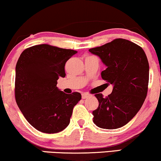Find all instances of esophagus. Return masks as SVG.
<instances>
[{"label":"esophagus","instance_id":"1","mask_svg":"<svg viewBox=\"0 0 161 161\" xmlns=\"http://www.w3.org/2000/svg\"><path fill=\"white\" fill-rule=\"evenodd\" d=\"M90 96L89 94H87V93H83L82 95V99H86L87 97H88Z\"/></svg>","mask_w":161,"mask_h":161}]
</instances>
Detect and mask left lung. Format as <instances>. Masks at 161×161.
<instances>
[{"label": "left lung", "instance_id": "8db88e82", "mask_svg": "<svg viewBox=\"0 0 161 161\" xmlns=\"http://www.w3.org/2000/svg\"><path fill=\"white\" fill-rule=\"evenodd\" d=\"M88 51L98 56L107 66L101 77L114 86L108 97L95 95L99 105L92 112L94 123L102 129L120 128L136 115L147 96L149 64L145 51L123 38Z\"/></svg>", "mask_w": 161, "mask_h": 161}]
</instances>
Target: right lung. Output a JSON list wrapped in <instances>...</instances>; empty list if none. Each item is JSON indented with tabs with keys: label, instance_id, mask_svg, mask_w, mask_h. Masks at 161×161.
<instances>
[{
	"label": "right lung",
	"instance_id": "obj_1",
	"mask_svg": "<svg viewBox=\"0 0 161 161\" xmlns=\"http://www.w3.org/2000/svg\"><path fill=\"white\" fill-rule=\"evenodd\" d=\"M77 53L49 45L24 50L16 66L15 98L26 120L44 133L61 132L69 124L79 92L65 94L57 87L65 77L66 62Z\"/></svg>",
	"mask_w": 161,
	"mask_h": 161
}]
</instances>
